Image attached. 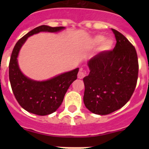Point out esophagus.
Here are the masks:
<instances>
[{"label":"esophagus","instance_id":"obj_1","mask_svg":"<svg viewBox=\"0 0 149 149\" xmlns=\"http://www.w3.org/2000/svg\"><path fill=\"white\" fill-rule=\"evenodd\" d=\"M85 76H86V72H84L83 70L79 71L78 74H77V77H78L79 79H83Z\"/></svg>","mask_w":149,"mask_h":149}]
</instances>
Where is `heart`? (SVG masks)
I'll use <instances>...</instances> for the list:
<instances>
[{
    "mask_svg": "<svg viewBox=\"0 0 149 149\" xmlns=\"http://www.w3.org/2000/svg\"><path fill=\"white\" fill-rule=\"evenodd\" d=\"M94 42L96 45H99L101 43V46H100V49L103 51H107L112 49L113 46V40L110 39H104V37L103 36L99 35L95 36L94 39Z\"/></svg>",
    "mask_w": 149,
    "mask_h": 149,
    "instance_id": "obj_1",
    "label": "heart"
}]
</instances>
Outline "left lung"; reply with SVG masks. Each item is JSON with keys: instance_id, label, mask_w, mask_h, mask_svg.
Returning <instances> with one entry per match:
<instances>
[{"instance_id": "1", "label": "left lung", "mask_w": 149, "mask_h": 149, "mask_svg": "<svg viewBox=\"0 0 149 149\" xmlns=\"http://www.w3.org/2000/svg\"><path fill=\"white\" fill-rule=\"evenodd\" d=\"M116 39L113 51H102L88 62L89 75L84 78V102L93 113L107 115L130 100L136 86L137 54L127 38L112 29Z\"/></svg>"}]
</instances>
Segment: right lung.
I'll return each mask as SVG.
<instances>
[{
	"label": "right lung",
	"mask_w": 149,
	"mask_h": 149,
	"mask_svg": "<svg viewBox=\"0 0 149 149\" xmlns=\"http://www.w3.org/2000/svg\"><path fill=\"white\" fill-rule=\"evenodd\" d=\"M64 27H51L42 25L27 33L17 42L12 52L9 64V78L17 101L27 112L46 116L60 107L71 84L77 77L79 68L65 72L45 81H35L24 76L18 68V52L27 38L42 31L58 32Z\"/></svg>",
	"instance_id": "1"
}]
</instances>
